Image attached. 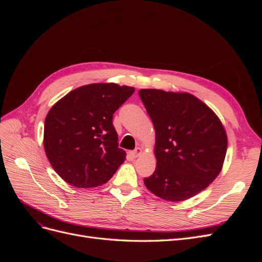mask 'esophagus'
<instances>
[{
	"mask_svg": "<svg viewBox=\"0 0 262 262\" xmlns=\"http://www.w3.org/2000/svg\"><path fill=\"white\" fill-rule=\"evenodd\" d=\"M141 154H142V149H141L140 147H137L136 149L132 150V152H130V155H131L133 158L139 157Z\"/></svg>",
	"mask_w": 262,
	"mask_h": 262,
	"instance_id": "1",
	"label": "esophagus"
}]
</instances>
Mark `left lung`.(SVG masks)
Wrapping results in <instances>:
<instances>
[{"label":"left lung","instance_id":"obj_1","mask_svg":"<svg viewBox=\"0 0 262 262\" xmlns=\"http://www.w3.org/2000/svg\"><path fill=\"white\" fill-rule=\"evenodd\" d=\"M139 95L156 132V169L144 184L164 200H187L217 177L226 132L217 116L191 94L141 90Z\"/></svg>","mask_w":262,"mask_h":262}]
</instances>
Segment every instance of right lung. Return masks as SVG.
Listing matches in <instances>:
<instances>
[{
  "instance_id": "add662e5",
  "label": "right lung",
  "mask_w": 262,
  "mask_h": 262,
  "mask_svg": "<svg viewBox=\"0 0 262 262\" xmlns=\"http://www.w3.org/2000/svg\"><path fill=\"white\" fill-rule=\"evenodd\" d=\"M133 93L130 86L90 84L70 92L50 109L43 146L53 169L68 184L101 186L124 162L113 117Z\"/></svg>"
}]
</instances>
